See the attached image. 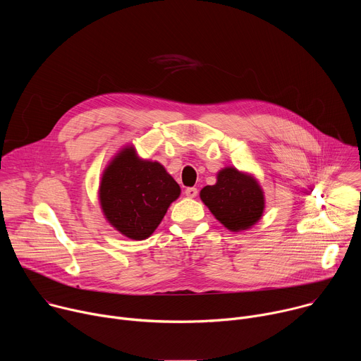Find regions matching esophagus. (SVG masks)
<instances>
[{"label": "esophagus", "instance_id": "obj_1", "mask_svg": "<svg viewBox=\"0 0 361 361\" xmlns=\"http://www.w3.org/2000/svg\"><path fill=\"white\" fill-rule=\"evenodd\" d=\"M185 195L187 197H190V198H194L197 194H198V190L195 188V187H188V188H185Z\"/></svg>", "mask_w": 361, "mask_h": 361}]
</instances>
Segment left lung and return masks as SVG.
<instances>
[{
    "label": "left lung",
    "mask_w": 361,
    "mask_h": 361,
    "mask_svg": "<svg viewBox=\"0 0 361 361\" xmlns=\"http://www.w3.org/2000/svg\"><path fill=\"white\" fill-rule=\"evenodd\" d=\"M200 198L230 231L248 230L263 216L264 194L257 180L234 167L217 174L214 185H205Z\"/></svg>",
    "instance_id": "left-lung-1"
}]
</instances>
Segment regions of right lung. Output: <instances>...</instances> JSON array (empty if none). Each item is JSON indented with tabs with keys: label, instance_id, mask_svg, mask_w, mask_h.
<instances>
[{
	"label": "right lung",
	"instance_id": "obj_1",
	"mask_svg": "<svg viewBox=\"0 0 361 361\" xmlns=\"http://www.w3.org/2000/svg\"><path fill=\"white\" fill-rule=\"evenodd\" d=\"M180 192L160 163L142 160L134 147H126L101 177L99 204L116 230L131 240H144L159 227Z\"/></svg>",
	"mask_w": 361,
	"mask_h": 361
}]
</instances>
